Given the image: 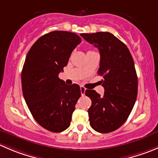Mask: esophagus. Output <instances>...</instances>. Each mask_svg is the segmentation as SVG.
Masks as SVG:
<instances>
[{
    "label": "esophagus",
    "instance_id": "1",
    "mask_svg": "<svg viewBox=\"0 0 158 158\" xmlns=\"http://www.w3.org/2000/svg\"><path fill=\"white\" fill-rule=\"evenodd\" d=\"M80 92H81V95H82V96H84V95H85V87L80 86Z\"/></svg>",
    "mask_w": 158,
    "mask_h": 158
}]
</instances>
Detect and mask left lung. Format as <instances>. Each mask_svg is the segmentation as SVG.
Returning <instances> with one entry per match:
<instances>
[{"label":"left lung","instance_id":"left-lung-1","mask_svg":"<svg viewBox=\"0 0 158 158\" xmlns=\"http://www.w3.org/2000/svg\"><path fill=\"white\" fill-rule=\"evenodd\" d=\"M89 43L99 49L100 62L98 74L104 94L86 89L91 99L89 108V124L99 133H110L127 120L137 96V76L134 59L123 42L110 32L81 34Z\"/></svg>","mask_w":158,"mask_h":158}]
</instances>
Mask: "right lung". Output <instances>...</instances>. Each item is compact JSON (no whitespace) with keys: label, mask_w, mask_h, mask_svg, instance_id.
<instances>
[{"label":"right lung","mask_w":158,"mask_h":158,"mask_svg":"<svg viewBox=\"0 0 158 158\" xmlns=\"http://www.w3.org/2000/svg\"><path fill=\"white\" fill-rule=\"evenodd\" d=\"M81 42L80 37L73 32L45 34L33 44L23 65L24 100L37 123L51 132H62L70 126L75 106L81 96L79 85H69L59 78Z\"/></svg>","instance_id":"right-lung-1"}]
</instances>
